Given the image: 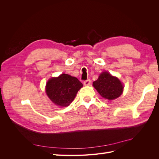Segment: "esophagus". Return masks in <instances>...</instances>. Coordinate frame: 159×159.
<instances>
[{"mask_svg": "<svg viewBox=\"0 0 159 159\" xmlns=\"http://www.w3.org/2000/svg\"><path fill=\"white\" fill-rule=\"evenodd\" d=\"M91 84V80L89 79L87 80H85L84 82V84L85 85H89Z\"/></svg>", "mask_w": 159, "mask_h": 159, "instance_id": "34e87169", "label": "esophagus"}]
</instances>
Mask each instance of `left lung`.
<instances>
[{
    "mask_svg": "<svg viewBox=\"0 0 159 159\" xmlns=\"http://www.w3.org/2000/svg\"><path fill=\"white\" fill-rule=\"evenodd\" d=\"M93 87L105 99L113 100L123 93V85L120 80L107 71L101 74L98 79L93 81Z\"/></svg>",
    "mask_w": 159,
    "mask_h": 159,
    "instance_id": "1",
    "label": "left lung"
}]
</instances>
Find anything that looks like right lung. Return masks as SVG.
<instances>
[{"label":"right lung","mask_w":159,"mask_h":159,"mask_svg":"<svg viewBox=\"0 0 159 159\" xmlns=\"http://www.w3.org/2000/svg\"><path fill=\"white\" fill-rule=\"evenodd\" d=\"M83 86L75 77L62 74L47 82L46 91L52 102L57 105L66 107L73 102L78 91Z\"/></svg>","instance_id":"obj_1"}]
</instances>
